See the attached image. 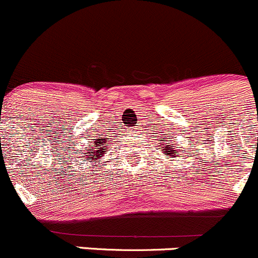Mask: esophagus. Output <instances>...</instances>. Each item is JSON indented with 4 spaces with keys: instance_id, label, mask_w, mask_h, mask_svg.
<instances>
[{
    "instance_id": "34e87169",
    "label": "esophagus",
    "mask_w": 258,
    "mask_h": 258,
    "mask_svg": "<svg viewBox=\"0 0 258 258\" xmlns=\"http://www.w3.org/2000/svg\"><path fill=\"white\" fill-rule=\"evenodd\" d=\"M133 129H134V130H133V132H137L138 128H137V126H134V128H133Z\"/></svg>"
}]
</instances>
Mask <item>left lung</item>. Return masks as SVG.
Returning <instances> with one entry per match:
<instances>
[{
    "mask_svg": "<svg viewBox=\"0 0 258 258\" xmlns=\"http://www.w3.org/2000/svg\"><path fill=\"white\" fill-rule=\"evenodd\" d=\"M168 139H169V138H168ZM162 140H164V138H162ZM160 147L163 148V149L160 150V152H162L164 155H167L168 159H169V158L174 159V158L177 157V155H175V154H178V153H179V152H182V150H180V147H177L178 148V149L177 150L176 148L172 147V145H170V143H167V145L160 144Z\"/></svg>",
    "mask_w": 258,
    "mask_h": 258,
    "instance_id": "8db88e82",
    "label": "left lung"
}]
</instances>
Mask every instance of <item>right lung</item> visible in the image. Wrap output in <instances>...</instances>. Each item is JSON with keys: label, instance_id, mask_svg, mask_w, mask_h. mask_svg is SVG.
<instances>
[{"label": "right lung", "instance_id": "obj_1", "mask_svg": "<svg viewBox=\"0 0 258 258\" xmlns=\"http://www.w3.org/2000/svg\"><path fill=\"white\" fill-rule=\"evenodd\" d=\"M109 147V139L108 138H98V139H93L90 145H88L86 153L84 154V162H90V164L95 162H101V158L106 154Z\"/></svg>", "mask_w": 258, "mask_h": 258}]
</instances>
